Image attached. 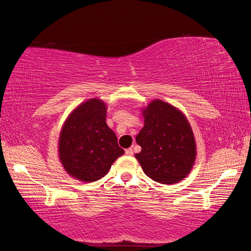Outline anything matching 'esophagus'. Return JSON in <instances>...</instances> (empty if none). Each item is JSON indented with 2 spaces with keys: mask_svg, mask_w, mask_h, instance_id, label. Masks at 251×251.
Instances as JSON below:
<instances>
[{
  "mask_svg": "<svg viewBox=\"0 0 251 251\" xmlns=\"http://www.w3.org/2000/svg\"><path fill=\"white\" fill-rule=\"evenodd\" d=\"M133 153H134V151H133L132 149H126V155H127V156H132Z\"/></svg>",
  "mask_w": 251,
  "mask_h": 251,
  "instance_id": "esophagus-1",
  "label": "esophagus"
}]
</instances>
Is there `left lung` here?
Wrapping results in <instances>:
<instances>
[{"label":"left lung","instance_id":"8db88e82","mask_svg":"<svg viewBox=\"0 0 251 251\" xmlns=\"http://www.w3.org/2000/svg\"><path fill=\"white\" fill-rule=\"evenodd\" d=\"M144 126L136 137L141 151L135 157L151 180L177 183L191 172L196 159L192 127L178 109L155 100L142 111Z\"/></svg>","mask_w":251,"mask_h":251}]
</instances>
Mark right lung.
<instances>
[{
    "instance_id": "obj_1",
    "label": "right lung",
    "mask_w": 251,
    "mask_h": 251,
    "mask_svg": "<svg viewBox=\"0 0 251 251\" xmlns=\"http://www.w3.org/2000/svg\"><path fill=\"white\" fill-rule=\"evenodd\" d=\"M107 107L100 100L81 103L67 118L59 136L58 153L66 172L83 182L100 180L125 153L105 124Z\"/></svg>"
}]
</instances>
